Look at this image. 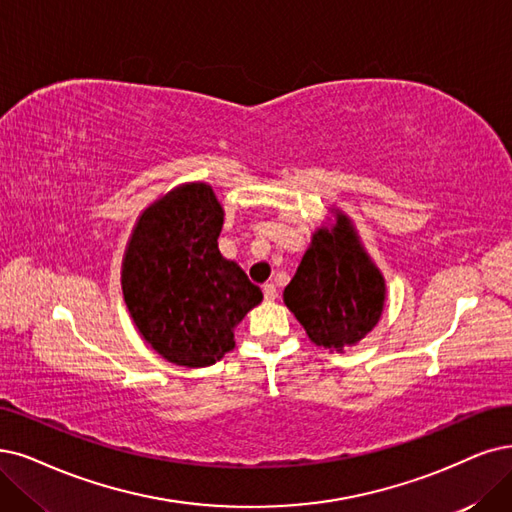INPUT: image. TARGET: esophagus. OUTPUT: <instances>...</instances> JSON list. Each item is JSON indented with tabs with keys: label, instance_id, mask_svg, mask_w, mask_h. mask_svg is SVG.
Masks as SVG:
<instances>
[{
	"label": "esophagus",
	"instance_id": "34e87169",
	"mask_svg": "<svg viewBox=\"0 0 512 512\" xmlns=\"http://www.w3.org/2000/svg\"><path fill=\"white\" fill-rule=\"evenodd\" d=\"M263 297H266L268 301H274L278 297V289L274 282H268V285H263Z\"/></svg>",
	"mask_w": 512,
	"mask_h": 512
}]
</instances>
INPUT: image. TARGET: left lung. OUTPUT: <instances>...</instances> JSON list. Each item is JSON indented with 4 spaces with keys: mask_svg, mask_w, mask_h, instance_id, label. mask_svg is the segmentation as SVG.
<instances>
[{
    "mask_svg": "<svg viewBox=\"0 0 512 512\" xmlns=\"http://www.w3.org/2000/svg\"><path fill=\"white\" fill-rule=\"evenodd\" d=\"M337 217L333 232L323 227L312 236L285 289V304L316 346L344 352L377 325L386 287L350 221Z\"/></svg>",
    "mask_w": 512,
    "mask_h": 512,
    "instance_id": "1",
    "label": "left lung"
}]
</instances>
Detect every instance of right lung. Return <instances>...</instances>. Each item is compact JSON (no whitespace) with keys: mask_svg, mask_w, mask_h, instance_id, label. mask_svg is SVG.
<instances>
[{"mask_svg":"<svg viewBox=\"0 0 512 512\" xmlns=\"http://www.w3.org/2000/svg\"><path fill=\"white\" fill-rule=\"evenodd\" d=\"M223 208L211 185L175 187L141 215L122 266L128 312L145 342L181 367H208L234 348V327L263 299L219 253Z\"/></svg>","mask_w":512,"mask_h":512,"instance_id":"obj_1","label":"right lung"}]
</instances>
